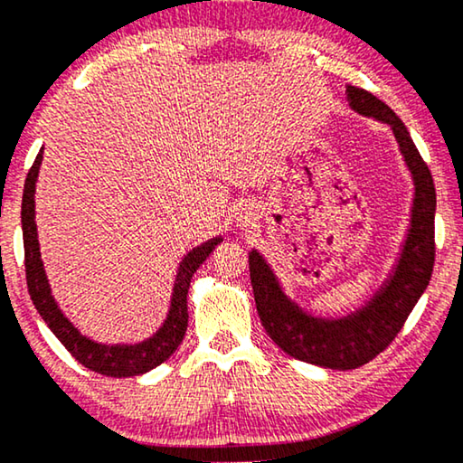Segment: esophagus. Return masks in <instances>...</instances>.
Here are the masks:
<instances>
[{"label": "esophagus", "instance_id": "obj_1", "mask_svg": "<svg viewBox=\"0 0 463 463\" xmlns=\"http://www.w3.org/2000/svg\"><path fill=\"white\" fill-rule=\"evenodd\" d=\"M253 212L250 208H239L237 213H234V222H237L239 229H250V226H253Z\"/></svg>", "mask_w": 463, "mask_h": 463}]
</instances>
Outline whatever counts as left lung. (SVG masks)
<instances>
[{"instance_id": "1", "label": "left lung", "mask_w": 463, "mask_h": 463, "mask_svg": "<svg viewBox=\"0 0 463 463\" xmlns=\"http://www.w3.org/2000/svg\"><path fill=\"white\" fill-rule=\"evenodd\" d=\"M355 114L391 128L413 184L410 224L403 243L381 287L360 307L345 316L309 312L280 285L279 276L258 250L250 251L255 307L270 339L301 362L330 370H354L368 364L395 339L413 306L430 282L434 264V212L437 193L429 165L392 109L360 87H345Z\"/></svg>"}]
</instances>
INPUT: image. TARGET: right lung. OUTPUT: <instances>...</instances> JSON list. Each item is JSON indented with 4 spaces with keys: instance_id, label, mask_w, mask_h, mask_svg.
<instances>
[{
    "instance_id": "obj_1",
    "label": "right lung",
    "mask_w": 463,
    "mask_h": 463,
    "mask_svg": "<svg viewBox=\"0 0 463 463\" xmlns=\"http://www.w3.org/2000/svg\"><path fill=\"white\" fill-rule=\"evenodd\" d=\"M43 162V147L39 156L34 157L29 175L24 181L23 193V239H24V266H26V285H29V295L37 307L41 318L45 320L52 333L58 336V341L71 351L74 360L85 365V368L98 372L103 376H139L145 372L154 370L156 365L168 360V357L178 349L183 343V336L187 333V293L193 274L203 264L205 258L216 250L218 243H222V237L216 234L202 245L193 247L178 264L175 276V287H172L168 314L154 335L147 336L139 343H99L89 339L80 330L74 326L71 318L61 312V307L55 301L52 293L50 279L45 274L43 260H41L39 250V234L37 222H34V191H37L39 168Z\"/></svg>"
}]
</instances>
